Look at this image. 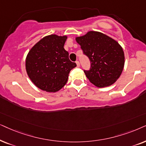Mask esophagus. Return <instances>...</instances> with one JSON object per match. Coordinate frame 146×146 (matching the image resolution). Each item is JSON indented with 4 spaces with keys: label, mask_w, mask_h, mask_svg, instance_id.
<instances>
[{
    "label": "esophagus",
    "mask_w": 146,
    "mask_h": 146,
    "mask_svg": "<svg viewBox=\"0 0 146 146\" xmlns=\"http://www.w3.org/2000/svg\"><path fill=\"white\" fill-rule=\"evenodd\" d=\"M76 64H77V67H79V66H80V63H79V61H76Z\"/></svg>",
    "instance_id": "esophagus-1"
}]
</instances>
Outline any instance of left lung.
<instances>
[{
    "label": "left lung",
    "instance_id": "8db88e82",
    "mask_svg": "<svg viewBox=\"0 0 146 146\" xmlns=\"http://www.w3.org/2000/svg\"><path fill=\"white\" fill-rule=\"evenodd\" d=\"M83 54L89 58L91 67L84 73L91 83L98 87L112 85L121 74L124 66L123 48L106 35L89 31L76 38Z\"/></svg>",
    "mask_w": 146,
    "mask_h": 146
}]
</instances>
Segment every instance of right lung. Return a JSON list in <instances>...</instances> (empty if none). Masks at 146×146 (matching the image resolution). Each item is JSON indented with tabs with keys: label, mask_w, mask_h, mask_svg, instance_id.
Returning <instances> with one entry per match:
<instances>
[{
	"label": "right lung",
	"mask_w": 146,
	"mask_h": 146,
	"mask_svg": "<svg viewBox=\"0 0 146 146\" xmlns=\"http://www.w3.org/2000/svg\"><path fill=\"white\" fill-rule=\"evenodd\" d=\"M67 38L56 35L44 36L29 52L27 73L38 88L47 92L60 90L67 83L70 71L77 66L63 47Z\"/></svg>",
	"instance_id": "right-lung-1"
}]
</instances>
